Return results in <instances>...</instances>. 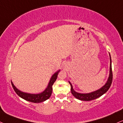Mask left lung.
<instances>
[{
  "label": "left lung",
  "mask_w": 123,
  "mask_h": 123,
  "mask_svg": "<svg viewBox=\"0 0 123 123\" xmlns=\"http://www.w3.org/2000/svg\"><path fill=\"white\" fill-rule=\"evenodd\" d=\"M110 75H109V77L107 80V83H105L104 86L100 88L98 90L92 92L91 93H78V92H76L74 91L72 87V85L71 83L69 81V84L71 85V91L72 95H74V97L76 98H78L79 100L83 101H91L92 100L96 99V98H99L101 96H102L103 94H104L105 92H107V91L110 88L111 86L112 82V65H111V55L110 54Z\"/></svg>",
  "instance_id": "left-lung-1"
}]
</instances>
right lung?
Instances as JSON below:
<instances>
[{
    "mask_svg": "<svg viewBox=\"0 0 123 123\" xmlns=\"http://www.w3.org/2000/svg\"><path fill=\"white\" fill-rule=\"evenodd\" d=\"M60 70L57 71L56 72L54 75L52 76L51 79L46 89L43 92L39 93L38 94H33V93H25V92H22L20 91L13 85V83L11 81L12 86L14 91L17 93L18 96H19L20 98H22L23 99L25 100L30 101V102L35 103H39L43 102L46 100L48 99L51 96V94H52V86L56 81V79L57 78V75H58L59 72H60Z\"/></svg>",
    "mask_w": 123,
    "mask_h": 123,
    "instance_id": "add662e5",
    "label": "right lung"
}]
</instances>
